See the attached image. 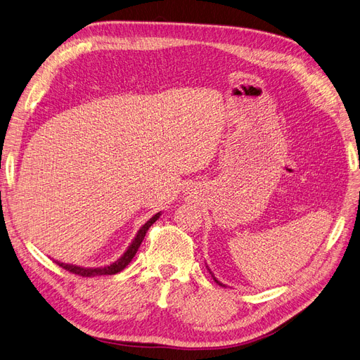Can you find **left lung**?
<instances>
[{
    "mask_svg": "<svg viewBox=\"0 0 360 360\" xmlns=\"http://www.w3.org/2000/svg\"><path fill=\"white\" fill-rule=\"evenodd\" d=\"M207 271H210V272H211V269H210V268H207ZM211 275H212V276H214V274H212V272H211ZM214 281H215V283H217V284H218V285H223V287H226V285H224V284H223V283H219V281H218V280H217V278H215V276H214Z\"/></svg>",
    "mask_w": 360,
    "mask_h": 360,
    "instance_id": "1",
    "label": "left lung"
}]
</instances>
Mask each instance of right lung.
I'll list each match as a JSON object with an SVG mask.
<instances>
[{
    "label": "right lung",
    "mask_w": 360,
    "mask_h": 360,
    "mask_svg": "<svg viewBox=\"0 0 360 360\" xmlns=\"http://www.w3.org/2000/svg\"><path fill=\"white\" fill-rule=\"evenodd\" d=\"M160 215H161V212H157L153 218H149L148 221L141 229H139V231L136 233L133 242L129 245V248H127L122 256L117 262H113L112 264L103 266V268H82V266L68 264V263H61V262H56V264H60L63 269L72 272V274H76V275H80V276H98V275H115V274H118L133 260V257L136 256V252H137L139 247H141V243H142V240L146 235L148 229L157 221Z\"/></svg>",
    "instance_id": "right-lung-1"
}]
</instances>
